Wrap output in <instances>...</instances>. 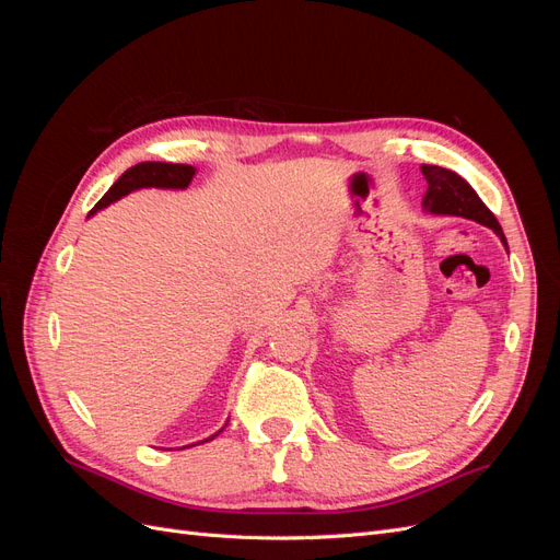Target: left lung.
I'll return each instance as SVG.
<instances>
[{
    "mask_svg": "<svg viewBox=\"0 0 560 560\" xmlns=\"http://www.w3.org/2000/svg\"><path fill=\"white\" fill-rule=\"evenodd\" d=\"M420 171L428 179V191L425 198H422V208H425V212L471 219V222L493 229L502 245L506 247V238L495 214L483 206V200L460 175L439 165H422Z\"/></svg>",
    "mask_w": 560,
    "mask_h": 560,
    "instance_id": "obj_1",
    "label": "left lung"
}]
</instances>
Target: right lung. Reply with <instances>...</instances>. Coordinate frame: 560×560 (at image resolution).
Wrapping results in <instances>:
<instances>
[{"label":"right lung","instance_id":"obj_1","mask_svg":"<svg viewBox=\"0 0 560 560\" xmlns=\"http://www.w3.org/2000/svg\"><path fill=\"white\" fill-rule=\"evenodd\" d=\"M194 175H196L194 165L156 163V161L138 163L112 184V189L97 200V206L89 212V217H93L97 210L112 206V202H116L118 198H124L130 191H138V189H151V186H154V189H186V186L191 184ZM222 430H219V432H222ZM217 434L202 439V442H210V439H214Z\"/></svg>","mask_w":560,"mask_h":560}]
</instances>
